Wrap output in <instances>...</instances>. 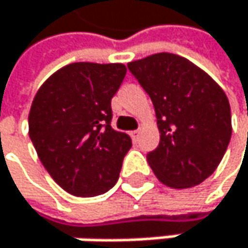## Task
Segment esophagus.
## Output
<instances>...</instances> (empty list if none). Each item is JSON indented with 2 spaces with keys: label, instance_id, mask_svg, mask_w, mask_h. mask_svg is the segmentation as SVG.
I'll return each mask as SVG.
<instances>
[{
  "label": "esophagus",
  "instance_id": "obj_1",
  "mask_svg": "<svg viewBox=\"0 0 248 248\" xmlns=\"http://www.w3.org/2000/svg\"><path fill=\"white\" fill-rule=\"evenodd\" d=\"M131 137H132V140H134V141H138V140H140V137H141V129H135V131H132V132H131Z\"/></svg>",
  "mask_w": 248,
  "mask_h": 248
}]
</instances>
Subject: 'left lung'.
Returning a JSON list of instances; mask_svg holds the SVG:
<instances>
[{
	"label": "left lung",
	"instance_id": "obj_1",
	"mask_svg": "<svg viewBox=\"0 0 248 248\" xmlns=\"http://www.w3.org/2000/svg\"><path fill=\"white\" fill-rule=\"evenodd\" d=\"M128 68L156 111L160 140L147 155L155 175L172 189L202 183L220 164L231 140L226 93L198 65L174 53L132 61Z\"/></svg>",
	"mask_w": 248,
	"mask_h": 248
}]
</instances>
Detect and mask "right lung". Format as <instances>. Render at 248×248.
Here are the masks:
<instances>
[{"instance_id": "obj_1", "label": "right lung", "mask_w": 248, "mask_h": 248, "mask_svg": "<svg viewBox=\"0 0 248 248\" xmlns=\"http://www.w3.org/2000/svg\"><path fill=\"white\" fill-rule=\"evenodd\" d=\"M123 63L74 62L37 91L28 116L30 138L46 171L74 196L110 190L132 146L111 128V98L125 78Z\"/></svg>"}]
</instances>
